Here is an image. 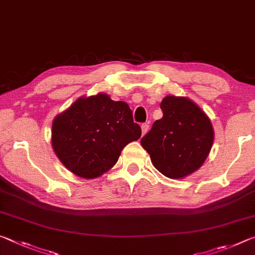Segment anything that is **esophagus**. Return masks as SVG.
<instances>
[{
  "label": "esophagus",
  "mask_w": 255,
  "mask_h": 255,
  "mask_svg": "<svg viewBox=\"0 0 255 255\" xmlns=\"http://www.w3.org/2000/svg\"><path fill=\"white\" fill-rule=\"evenodd\" d=\"M148 128H149V125L148 124H143V125H141V133H143V135H145V133L148 131Z\"/></svg>",
  "instance_id": "34e87169"
}]
</instances>
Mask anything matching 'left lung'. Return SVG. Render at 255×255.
<instances>
[{
	"label": "left lung",
	"mask_w": 255,
	"mask_h": 255,
	"mask_svg": "<svg viewBox=\"0 0 255 255\" xmlns=\"http://www.w3.org/2000/svg\"><path fill=\"white\" fill-rule=\"evenodd\" d=\"M163 117L141 138L154 167L170 179H182L204 164L214 143V128L201 108L185 97L167 96Z\"/></svg>",
	"instance_id": "8db88e82"
}]
</instances>
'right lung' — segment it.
<instances>
[{"label":"right lung","mask_w":255,"mask_h":255,"mask_svg":"<svg viewBox=\"0 0 255 255\" xmlns=\"http://www.w3.org/2000/svg\"><path fill=\"white\" fill-rule=\"evenodd\" d=\"M130 108L107 93L81 97L51 127V145L63 165L83 179H94L117 163L123 148L139 139Z\"/></svg>","instance_id":"right-lung-1"}]
</instances>
